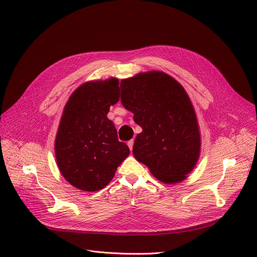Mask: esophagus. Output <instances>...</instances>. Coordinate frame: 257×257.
I'll return each mask as SVG.
<instances>
[{
	"label": "esophagus",
	"mask_w": 257,
	"mask_h": 257,
	"mask_svg": "<svg viewBox=\"0 0 257 257\" xmlns=\"http://www.w3.org/2000/svg\"><path fill=\"white\" fill-rule=\"evenodd\" d=\"M127 144H128V147H129L130 151H132V149H133V145H134V141H133V140H130Z\"/></svg>",
	"instance_id": "34e87169"
}]
</instances>
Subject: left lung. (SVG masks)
<instances>
[{
    "label": "left lung",
    "instance_id": "1",
    "mask_svg": "<svg viewBox=\"0 0 257 257\" xmlns=\"http://www.w3.org/2000/svg\"><path fill=\"white\" fill-rule=\"evenodd\" d=\"M120 102L143 128L133 155L159 181H183L200 156L201 136L192 101L183 86L160 71L140 73L120 82Z\"/></svg>",
    "mask_w": 257,
    "mask_h": 257
}]
</instances>
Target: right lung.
I'll list each match as a JSON object with an SVG mask.
<instances>
[{
	"mask_svg": "<svg viewBox=\"0 0 257 257\" xmlns=\"http://www.w3.org/2000/svg\"><path fill=\"white\" fill-rule=\"evenodd\" d=\"M116 78L88 81L66 102L55 139L57 167L64 179L84 192H97L111 181L130 150L118 142L107 117L119 100Z\"/></svg>",
	"mask_w": 257,
	"mask_h": 257,
	"instance_id": "1",
	"label": "right lung"
}]
</instances>
